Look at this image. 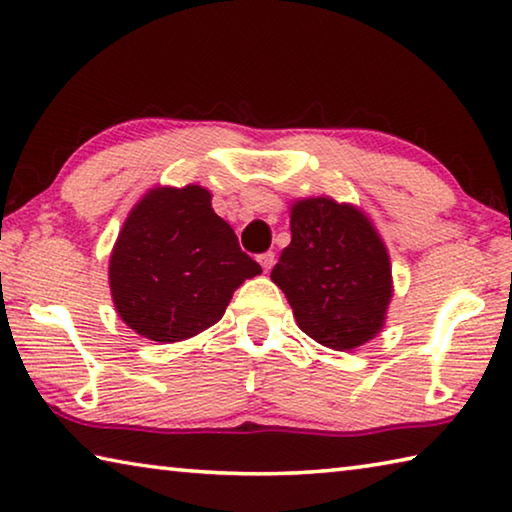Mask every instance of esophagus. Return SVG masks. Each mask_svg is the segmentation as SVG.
<instances>
[{
  "label": "esophagus",
  "mask_w": 512,
  "mask_h": 512,
  "mask_svg": "<svg viewBox=\"0 0 512 512\" xmlns=\"http://www.w3.org/2000/svg\"><path fill=\"white\" fill-rule=\"evenodd\" d=\"M259 264H262V268H264L266 273L271 271L273 264H275V253H264V255H259Z\"/></svg>",
  "instance_id": "obj_1"
}]
</instances>
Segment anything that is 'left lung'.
<instances>
[{
    "label": "left lung",
    "instance_id": "left-lung-1",
    "mask_svg": "<svg viewBox=\"0 0 512 512\" xmlns=\"http://www.w3.org/2000/svg\"><path fill=\"white\" fill-rule=\"evenodd\" d=\"M298 327L332 350H354L384 329L393 298L391 257L357 205L329 196L291 205V244L273 266Z\"/></svg>",
    "mask_w": 512,
    "mask_h": 512
}]
</instances>
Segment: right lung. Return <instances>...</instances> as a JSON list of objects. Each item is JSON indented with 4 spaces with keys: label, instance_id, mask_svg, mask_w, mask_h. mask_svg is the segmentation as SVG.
<instances>
[{
    "label": "right lung",
    "instance_id": "1",
    "mask_svg": "<svg viewBox=\"0 0 512 512\" xmlns=\"http://www.w3.org/2000/svg\"><path fill=\"white\" fill-rule=\"evenodd\" d=\"M259 273L201 185L149 189L121 225L108 266L119 318L158 343L219 323L232 293Z\"/></svg>",
    "mask_w": 512,
    "mask_h": 512
}]
</instances>
